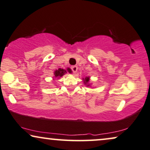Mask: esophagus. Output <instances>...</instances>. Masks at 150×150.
Instances as JSON below:
<instances>
[{"label": "esophagus", "mask_w": 150, "mask_h": 150, "mask_svg": "<svg viewBox=\"0 0 150 150\" xmlns=\"http://www.w3.org/2000/svg\"><path fill=\"white\" fill-rule=\"evenodd\" d=\"M71 69H72V71H73V72L74 73H77V66H73V67H71Z\"/></svg>", "instance_id": "34e87169"}]
</instances>
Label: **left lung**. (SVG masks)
<instances>
[{
	"mask_svg": "<svg viewBox=\"0 0 150 150\" xmlns=\"http://www.w3.org/2000/svg\"><path fill=\"white\" fill-rule=\"evenodd\" d=\"M83 82L84 84L86 86H91V83H89L90 82V77H86L85 78H82Z\"/></svg>",
	"mask_w": 150,
	"mask_h": 150,
	"instance_id": "1",
	"label": "left lung"
}]
</instances>
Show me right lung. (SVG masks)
I'll list each match as a JSON object with an SVG mask.
<instances>
[{"label":"right lung","mask_w":150,"mask_h":150,"mask_svg":"<svg viewBox=\"0 0 150 150\" xmlns=\"http://www.w3.org/2000/svg\"><path fill=\"white\" fill-rule=\"evenodd\" d=\"M67 72H69V73H72V71L71 69H70V68H67V69H58L57 70H55L54 71V76H53V80H55V79H59L60 77H62L63 76V75H64L66 73H67Z\"/></svg>","instance_id":"1"}]
</instances>
